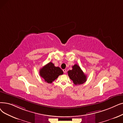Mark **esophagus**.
<instances>
[{"instance_id":"1","label":"esophagus","mask_w":123,"mask_h":123,"mask_svg":"<svg viewBox=\"0 0 123 123\" xmlns=\"http://www.w3.org/2000/svg\"><path fill=\"white\" fill-rule=\"evenodd\" d=\"M63 71L64 73H65L66 72V69H63Z\"/></svg>"}]
</instances>
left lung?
I'll use <instances>...</instances> for the list:
<instances>
[{
  "label": "left lung",
  "mask_w": 123,
  "mask_h": 123,
  "mask_svg": "<svg viewBox=\"0 0 123 123\" xmlns=\"http://www.w3.org/2000/svg\"><path fill=\"white\" fill-rule=\"evenodd\" d=\"M68 76L75 85L82 84L87 80L86 75L77 64H75L72 66V69L68 72Z\"/></svg>",
  "instance_id": "8db88e82"
}]
</instances>
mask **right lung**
I'll return each instance as SVG.
<instances>
[{
  "label": "right lung",
  "instance_id": "right-lung-1",
  "mask_svg": "<svg viewBox=\"0 0 123 123\" xmlns=\"http://www.w3.org/2000/svg\"><path fill=\"white\" fill-rule=\"evenodd\" d=\"M63 74L62 69L59 67H55L54 64L51 62L42 67L40 70V75L44 79L45 82L48 83H51Z\"/></svg>",
  "mask_w": 123,
  "mask_h": 123
}]
</instances>
